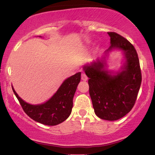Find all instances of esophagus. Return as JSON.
Segmentation results:
<instances>
[{
  "instance_id": "esophagus-1",
  "label": "esophagus",
  "mask_w": 155,
  "mask_h": 155,
  "mask_svg": "<svg viewBox=\"0 0 155 155\" xmlns=\"http://www.w3.org/2000/svg\"><path fill=\"white\" fill-rule=\"evenodd\" d=\"M87 75L86 74H84V73H82V74H81V79L83 80V81H87Z\"/></svg>"
}]
</instances>
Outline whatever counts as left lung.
I'll list each match as a JSON object with an SVG mask.
<instances>
[{"instance_id": "8db88e82", "label": "left lung", "mask_w": 155, "mask_h": 155, "mask_svg": "<svg viewBox=\"0 0 155 155\" xmlns=\"http://www.w3.org/2000/svg\"><path fill=\"white\" fill-rule=\"evenodd\" d=\"M111 46L105 51L114 49L123 51L126 63L122 71L108 74L104 69L105 57L84 66L88 76L89 92L94 111L99 118L114 121L131 111L137 99L141 84V71L137 51L130 42L114 32H108Z\"/></svg>"}]
</instances>
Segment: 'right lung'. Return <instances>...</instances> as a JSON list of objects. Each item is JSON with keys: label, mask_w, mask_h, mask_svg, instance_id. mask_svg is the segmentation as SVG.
Instances as JSON below:
<instances>
[{"label": "right lung", "mask_w": 155, "mask_h": 155, "mask_svg": "<svg viewBox=\"0 0 155 155\" xmlns=\"http://www.w3.org/2000/svg\"><path fill=\"white\" fill-rule=\"evenodd\" d=\"M81 80V72L74 74L63 81L58 91L49 101L40 105H31L19 97L12 87L23 111L33 120L43 124L54 126L62 123L70 116L73 98Z\"/></svg>", "instance_id": "1"}]
</instances>
